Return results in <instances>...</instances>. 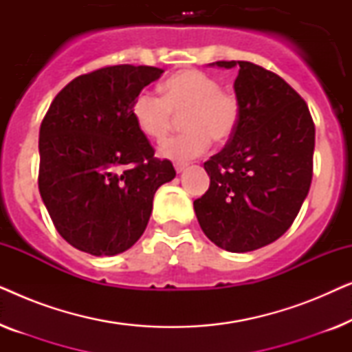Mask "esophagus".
Returning a JSON list of instances; mask_svg holds the SVG:
<instances>
[{
	"label": "esophagus",
	"mask_w": 352,
	"mask_h": 352,
	"mask_svg": "<svg viewBox=\"0 0 352 352\" xmlns=\"http://www.w3.org/2000/svg\"><path fill=\"white\" fill-rule=\"evenodd\" d=\"M189 166V163H184V162H177V163H175V170H176V173H182L186 170V168Z\"/></svg>",
	"instance_id": "1"
}]
</instances>
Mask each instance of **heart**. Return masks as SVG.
Returning a JSON list of instances; mask_svg holds the SVG:
<instances>
[{
	"mask_svg": "<svg viewBox=\"0 0 352 352\" xmlns=\"http://www.w3.org/2000/svg\"><path fill=\"white\" fill-rule=\"evenodd\" d=\"M131 115L142 134L162 142L171 133L176 117L186 129L160 147L171 160H190L208 151L211 139L226 142L240 120V102L230 91L221 89L214 76L200 70H181L162 85V98L141 91L133 100Z\"/></svg>",
	"mask_w": 352,
	"mask_h": 352,
	"instance_id": "heart-1",
	"label": "heart"
}]
</instances>
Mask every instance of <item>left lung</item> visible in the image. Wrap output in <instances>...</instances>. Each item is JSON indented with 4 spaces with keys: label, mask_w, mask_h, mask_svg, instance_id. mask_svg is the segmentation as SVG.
Wrapping results in <instances>:
<instances>
[{
    "label": "left lung",
    "mask_w": 352,
    "mask_h": 352,
    "mask_svg": "<svg viewBox=\"0 0 352 352\" xmlns=\"http://www.w3.org/2000/svg\"><path fill=\"white\" fill-rule=\"evenodd\" d=\"M210 65L239 69L240 120L223 151L205 162L210 187L194 210L211 242L247 253L295 221L311 187L316 128L305 100L278 75L245 60Z\"/></svg>",
    "instance_id": "obj_1"
}]
</instances>
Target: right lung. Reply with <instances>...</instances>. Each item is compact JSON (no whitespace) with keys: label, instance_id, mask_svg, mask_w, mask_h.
I'll return each instance as SVG.
<instances>
[{"label":"right lung","instance_id":"obj_1","mask_svg":"<svg viewBox=\"0 0 352 352\" xmlns=\"http://www.w3.org/2000/svg\"><path fill=\"white\" fill-rule=\"evenodd\" d=\"M163 69L112 65L72 80L40 128L38 187L57 232L94 256L126 252L147 228L153 195L176 176L131 115Z\"/></svg>","mask_w":352,"mask_h":352}]
</instances>
